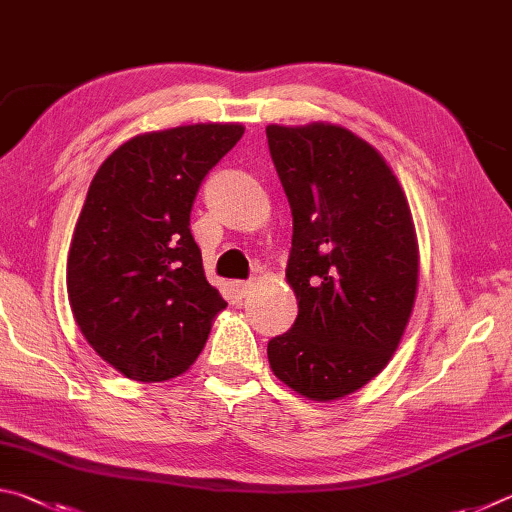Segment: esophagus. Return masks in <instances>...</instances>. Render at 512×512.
Returning a JSON list of instances; mask_svg holds the SVG:
<instances>
[{
  "label": "esophagus",
  "instance_id": "esophagus-1",
  "mask_svg": "<svg viewBox=\"0 0 512 512\" xmlns=\"http://www.w3.org/2000/svg\"><path fill=\"white\" fill-rule=\"evenodd\" d=\"M232 287H235V291H237V296H248L250 291H253V287H255V282L253 280H237L235 284H232Z\"/></svg>",
  "mask_w": 512,
  "mask_h": 512
}]
</instances>
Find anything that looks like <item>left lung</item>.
Segmentation results:
<instances>
[{
    "label": "left lung",
    "mask_w": 512,
    "mask_h": 512,
    "mask_svg": "<svg viewBox=\"0 0 512 512\" xmlns=\"http://www.w3.org/2000/svg\"><path fill=\"white\" fill-rule=\"evenodd\" d=\"M287 192L289 332L268 341L275 377L309 400L345 397L377 377L400 345L418 289V244L386 160L332 124L266 126Z\"/></svg>",
    "instance_id": "8db88e82"
}]
</instances>
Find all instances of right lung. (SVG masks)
<instances>
[{
    "label": "right lung",
    "instance_id": "1",
    "mask_svg": "<svg viewBox=\"0 0 512 512\" xmlns=\"http://www.w3.org/2000/svg\"><path fill=\"white\" fill-rule=\"evenodd\" d=\"M241 135L239 124L137 135L92 178L67 257L69 305L94 352L128 379L183 375L228 307L207 282L189 214Z\"/></svg>",
    "mask_w": 512,
    "mask_h": 512
}]
</instances>
